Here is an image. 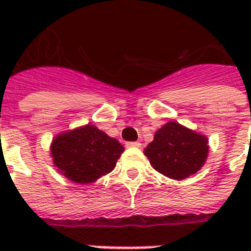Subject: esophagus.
Instances as JSON below:
<instances>
[{
	"instance_id": "esophagus-1",
	"label": "esophagus",
	"mask_w": 251,
	"mask_h": 251,
	"mask_svg": "<svg viewBox=\"0 0 251 251\" xmlns=\"http://www.w3.org/2000/svg\"><path fill=\"white\" fill-rule=\"evenodd\" d=\"M141 143L139 142H127L126 143V147H141Z\"/></svg>"
}]
</instances>
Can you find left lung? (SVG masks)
<instances>
[{
	"instance_id": "obj_1",
	"label": "left lung",
	"mask_w": 251,
	"mask_h": 251,
	"mask_svg": "<svg viewBox=\"0 0 251 251\" xmlns=\"http://www.w3.org/2000/svg\"><path fill=\"white\" fill-rule=\"evenodd\" d=\"M145 155L159 173L183 179L203 167L208 155V141L204 135L172 121L155 133Z\"/></svg>"
}]
</instances>
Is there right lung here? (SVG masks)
I'll return each mask as SVG.
<instances>
[{"label": "right lung", "mask_w": 251, "mask_h": 251, "mask_svg": "<svg viewBox=\"0 0 251 251\" xmlns=\"http://www.w3.org/2000/svg\"><path fill=\"white\" fill-rule=\"evenodd\" d=\"M125 151L124 146L94 125L57 135L50 146L53 164L73 182L91 183L108 175Z\"/></svg>", "instance_id": "1"}]
</instances>
